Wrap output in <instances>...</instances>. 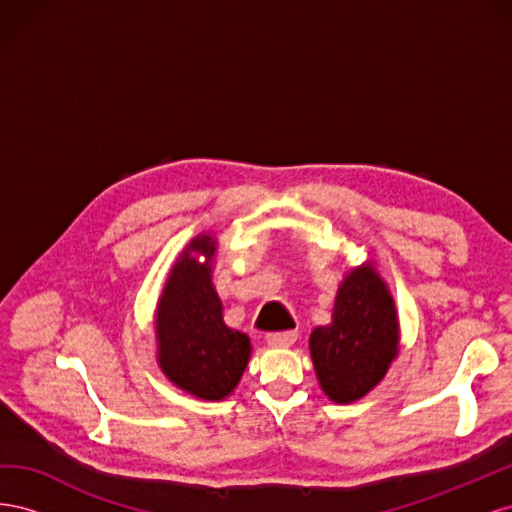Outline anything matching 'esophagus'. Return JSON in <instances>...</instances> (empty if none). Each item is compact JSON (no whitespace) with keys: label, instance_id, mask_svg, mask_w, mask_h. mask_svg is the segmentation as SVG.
Returning <instances> with one entry per match:
<instances>
[{"label":"esophagus","instance_id":"esophagus-1","mask_svg":"<svg viewBox=\"0 0 512 512\" xmlns=\"http://www.w3.org/2000/svg\"><path fill=\"white\" fill-rule=\"evenodd\" d=\"M299 333L297 331H284V333H271L267 335V344L273 348H288L297 342Z\"/></svg>","mask_w":512,"mask_h":512}]
</instances>
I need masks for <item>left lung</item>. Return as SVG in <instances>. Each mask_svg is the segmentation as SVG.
<instances>
[{"mask_svg":"<svg viewBox=\"0 0 512 512\" xmlns=\"http://www.w3.org/2000/svg\"><path fill=\"white\" fill-rule=\"evenodd\" d=\"M399 316L376 262L346 271L331 322L309 335V354L322 393L335 404L363 399L384 380L399 354Z\"/></svg>","mask_w":512,"mask_h":512,"instance_id":"left-lung-1","label":"left lung"}]
</instances>
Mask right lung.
<instances>
[{"mask_svg": "<svg viewBox=\"0 0 512 512\" xmlns=\"http://www.w3.org/2000/svg\"><path fill=\"white\" fill-rule=\"evenodd\" d=\"M218 239L200 232L175 260L153 314L156 359L177 389L205 401L235 393L250 363V337L224 322L213 286Z\"/></svg>", "mask_w": 512, "mask_h": 512, "instance_id": "right-lung-1", "label": "right lung"}]
</instances>
